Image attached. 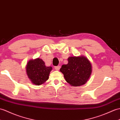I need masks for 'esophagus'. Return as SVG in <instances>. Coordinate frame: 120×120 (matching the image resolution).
Wrapping results in <instances>:
<instances>
[{
	"label": "esophagus",
	"instance_id": "esophagus-1",
	"mask_svg": "<svg viewBox=\"0 0 120 120\" xmlns=\"http://www.w3.org/2000/svg\"><path fill=\"white\" fill-rule=\"evenodd\" d=\"M60 66H55V70H56V71H59V69H60Z\"/></svg>",
	"mask_w": 120,
	"mask_h": 120
}]
</instances>
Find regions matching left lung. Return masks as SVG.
<instances>
[{
  "label": "left lung",
  "mask_w": 120,
  "mask_h": 120,
  "mask_svg": "<svg viewBox=\"0 0 120 120\" xmlns=\"http://www.w3.org/2000/svg\"><path fill=\"white\" fill-rule=\"evenodd\" d=\"M68 63L62 65L60 71L71 86H80L87 82L92 73L91 64L84 56L68 58Z\"/></svg>",
  "instance_id": "obj_1"
}]
</instances>
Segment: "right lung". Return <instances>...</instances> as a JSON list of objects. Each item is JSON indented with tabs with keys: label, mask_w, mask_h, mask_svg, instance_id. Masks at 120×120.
<instances>
[{
	"label": "right lung",
	"mask_w": 120,
	"mask_h": 120,
	"mask_svg": "<svg viewBox=\"0 0 120 120\" xmlns=\"http://www.w3.org/2000/svg\"><path fill=\"white\" fill-rule=\"evenodd\" d=\"M27 76L30 82L35 85H40L49 79L51 66H46L40 58L29 61L26 67Z\"/></svg>",
	"instance_id": "right-lung-1"
}]
</instances>
